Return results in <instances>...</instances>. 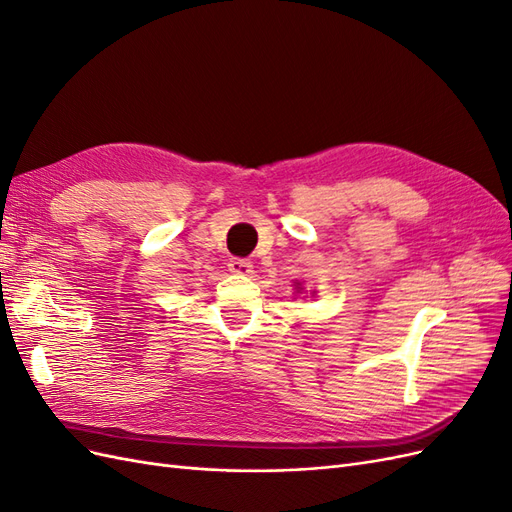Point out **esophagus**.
<instances>
[{
    "instance_id": "obj_1",
    "label": "esophagus",
    "mask_w": 512,
    "mask_h": 512,
    "mask_svg": "<svg viewBox=\"0 0 512 512\" xmlns=\"http://www.w3.org/2000/svg\"><path fill=\"white\" fill-rule=\"evenodd\" d=\"M252 262L245 260V258H230L228 260V271L230 273H237V275H250L252 273Z\"/></svg>"
}]
</instances>
